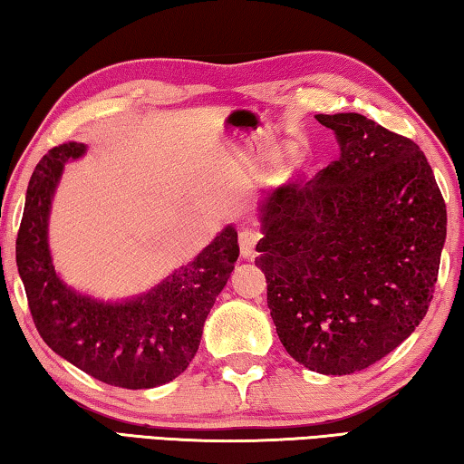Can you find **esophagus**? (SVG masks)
I'll return each mask as SVG.
<instances>
[{
	"label": "esophagus",
	"instance_id": "1",
	"mask_svg": "<svg viewBox=\"0 0 464 464\" xmlns=\"http://www.w3.org/2000/svg\"><path fill=\"white\" fill-rule=\"evenodd\" d=\"M257 241H260V233H257L254 227H243V229L239 231V251L246 260L254 257Z\"/></svg>",
	"mask_w": 464,
	"mask_h": 464
}]
</instances>
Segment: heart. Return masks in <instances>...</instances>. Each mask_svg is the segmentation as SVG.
Wrapping results in <instances>:
<instances>
[{
  "instance_id": "obj_1",
  "label": "heart",
  "mask_w": 464,
  "mask_h": 464,
  "mask_svg": "<svg viewBox=\"0 0 464 464\" xmlns=\"http://www.w3.org/2000/svg\"><path fill=\"white\" fill-rule=\"evenodd\" d=\"M303 169H304V163H303V160H296L293 166H290V176L293 178H298L303 174Z\"/></svg>"
}]
</instances>
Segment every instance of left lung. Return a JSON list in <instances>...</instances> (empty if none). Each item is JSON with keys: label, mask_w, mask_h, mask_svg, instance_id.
Masks as SVG:
<instances>
[{"label": "left lung", "mask_w": 464, "mask_h": 464, "mask_svg": "<svg viewBox=\"0 0 464 464\" xmlns=\"http://www.w3.org/2000/svg\"><path fill=\"white\" fill-rule=\"evenodd\" d=\"M340 160L264 196L256 266L282 345L319 374H352L410 337L434 296L446 204L411 139L356 112L317 114Z\"/></svg>", "instance_id": "1"}]
</instances>
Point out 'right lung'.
Segmentation results:
<instances>
[{
    "label": "right lung",
    "mask_w": 464,
    "mask_h": 464,
    "mask_svg": "<svg viewBox=\"0 0 464 464\" xmlns=\"http://www.w3.org/2000/svg\"><path fill=\"white\" fill-rule=\"evenodd\" d=\"M85 153L83 143L54 147L30 178L15 239L28 307L44 343L80 371L121 389L160 387L198 352L204 321L239 257L237 231L227 225L190 264L147 293L119 301L80 293L54 270L49 218L65 163Z\"/></svg>",
    "instance_id": "obj_1"
}]
</instances>
